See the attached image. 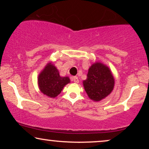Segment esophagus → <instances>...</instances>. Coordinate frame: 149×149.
<instances>
[{
    "label": "esophagus",
    "mask_w": 149,
    "mask_h": 149,
    "mask_svg": "<svg viewBox=\"0 0 149 149\" xmlns=\"http://www.w3.org/2000/svg\"><path fill=\"white\" fill-rule=\"evenodd\" d=\"M71 80H72L73 82L75 83H78L79 82V79H78V77H72V78H71Z\"/></svg>",
    "instance_id": "1"
}]
</instances>
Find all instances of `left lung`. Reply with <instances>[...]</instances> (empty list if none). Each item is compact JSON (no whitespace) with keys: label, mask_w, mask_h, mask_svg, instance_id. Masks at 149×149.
<instances>
[{"label":"left lung","mask_w":149,"mask_h":149,"mask_svg":"<svg viewBox=\"0 0 149 149\" xmlns=\"http://www.w3.org/2000/svg\"><path fill=\"white\" fill-rule=\"evenodd\" d=\"M83 83L89 98L98 102L113 90L115 79L109 67L101 62H95L89 67L87 79Z\"/></svg>","instance_id":"1"}]
</instances>
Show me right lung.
I'll list each match as a JSON object with an SVG mask.
<instances>
[{
    "instance_id": "right-lung-1",
    "label": "right lung",
    "mask_w": 149,
    "mask_h": 149,
    "mask_svg": "<svg viewBox=\"0 0 149 149\" xmlns=\"http://www.w3.org/2000/svg\"><path fill=\"white\" fill-rule=\"evenodd\" d=\"M70 81L69 77L60 76L58 70L52 62L46 65L38 77V85L40 91L50 97L58 96Z\"/></svg>"
}]
</instances>
